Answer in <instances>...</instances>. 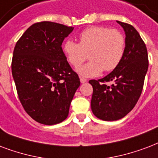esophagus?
I'll use <instances>...</instances> for the list:
<instances>
[{"mask_svg": "<svg viewBox=\"0 0 158 158\" xmlns=\"http://www.w3.org/2000/svg\"><path fill=\"white\" fill-rule=\"evenodd\" d=\"M79 79H80V82H81V83H86V82L88 81L87 79H85L84 77H80Z\"/></svg>", "mask_w": 158, "mask_h": 158, "instance_id": "34e87169", "label": "esophagus"}]
</instances>
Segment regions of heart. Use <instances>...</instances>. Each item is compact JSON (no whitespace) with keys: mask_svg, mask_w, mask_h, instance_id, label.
Wrapping results in <instances>:
<instances>
[{"mask_svg":"<svg viewBox=\"0 0 158 158\" xmlns=\"http://www.w3.org/2000/svg\"><path fill=\"white\" fill-rule=\"evenodd\" d=\"M125 37L116 29L92 26L79 35V42L69 40L64 52L71 65L79 67L89 58L90 61L78 69L81 75L98 76L102 71L110 72L119 65L125 51Z\"/></svg>","mask_w":158,"mask_h":158,"instance_id":"1","label":"heart"}]
</instances>
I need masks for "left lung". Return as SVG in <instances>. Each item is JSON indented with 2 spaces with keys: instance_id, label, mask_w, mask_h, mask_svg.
<instances>
[{
  "instance_id": "8db88e82",
  "label": "left lung",
  "mask_w": 158,
  "mask_h": 158,
  "mask_svg": "<svg viewBox=\"0 0 158 158\" xmlns=\"http://www.w3.org/2000/svg\"><path fill=\"white\" fill-rule=\"evenodd\" d=\"M126 34L125 51L119 65L103 79H91L93 114L104 121L125 117L138 103L148 69L146 44L134 27L117 21ZM113 81L111 86L106 84Z\"/></svg>"
}]
</instances>
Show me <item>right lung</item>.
Instances as JSON below:
<instances>
[{
  "mask_svg": "<svg viewBox=\"0 0 158 158\" xmlns=\"http://www.w3.org/2000/svg\"><path fill=\"white\" fill-rule=\"evenodd\" d=\"M73 30L51 21L35 23L13 51L11 71L19 99L25 111L42 124L63 122L80 84L61 47Z\"/></svg>",
  "mask_w": 158,
  "mask_h": 158,
  "instance_id": "add662e5",
  "label": "right lung"
}]
</instances>
